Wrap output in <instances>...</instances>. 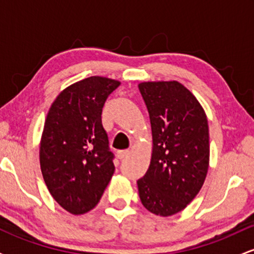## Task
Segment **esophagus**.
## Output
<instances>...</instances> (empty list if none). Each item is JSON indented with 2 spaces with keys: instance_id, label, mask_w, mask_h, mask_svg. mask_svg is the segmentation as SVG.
<instances>
[{
  "instance_id": "1",
  "label": "esophagus",
  "mask_w": 254,
  "mask_h": 254,
  "mask_svg": "<svg viewBox=\"0 0 254 254\" xmlns=\"http://www.w3.org/2000/svg\"><path fill=\"white\" fill-rule=\"evenodd\" d=\"M129 155H130V151L129 150H119L118 153H117L118 159H121V160L125 159V157H127Z\"/></svg>"
}]
</instances>
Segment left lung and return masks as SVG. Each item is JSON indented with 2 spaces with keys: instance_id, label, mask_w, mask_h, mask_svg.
Wrapping results in <instances>:
<instances>
[{
  "instance_id": "left-lung-1",
  "label": "left lung",
  "mask_w": 254,
  "mask_h": 254,
  "mask_svg": "<svg viewBox=\"0 0 254 254\" xmlns=\"http://www.w3.org/2000/svg\"><path fill=\"white\" fill-rule=\"evenodd\" d=\"M149 112L151 159L137 180L148 211L167 217L184 210L202 189L209 168L210 144L205 111L178 81L138 83Z\"/></svg>"
}]
</instances>
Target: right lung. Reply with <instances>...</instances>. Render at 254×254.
Here are the masks:
<instances>
[{
  "mask_svg": "<svg viewBox=\"0 0 254 254\" xmlns=\"http://www.w3.org/2000/svg\"><path fill=\"white\" fill-rule=\"evenodd\" d=\"M118 80L90 76L64 88L52 103L40 138V170L48 190L72 215L94 209L115 173L101 124Z\"/></svg>",
  "mask_w": 254,
  "mask_h": 254,
  "instance_id": "1",
  "label": "right lung"
}]
</instances>
